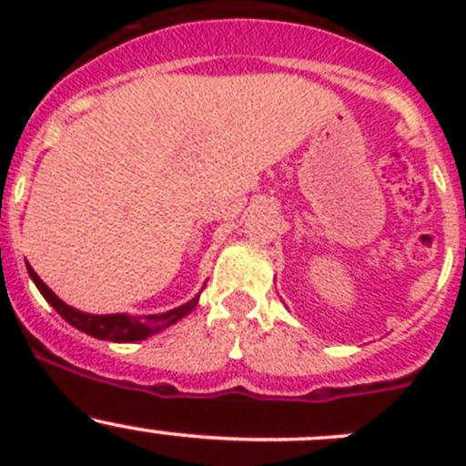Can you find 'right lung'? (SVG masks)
Segmentation results:
<instances>
[{
	"label": "right lung",
	"instance_id": "right-lung-1",
	"mask_svg": "<svg viewBox=\"0 0 466 466\" xmlns=\"http://www.w3.org/2000/svg\"><path fill=\"white\" fill-rule=\"evenodd\" d=\"M26 268H29L31 279L35 281L37 290L45 295L46 302H49L51 307H54L56 311L65 318V320L72 324V327L81 329V331H86L87 336L98 338V340H112V342L144 340V338L153 336V333L162 331V329L171 327V324L182 320V318H185L189 311H194V307L198 304V298H194L191 302L182 304V307L173 309V311L159 313V316L130 318V316H119V313H116V316H89V313H81V311H76V309L67 307L63 299H58L54 293H51L49 286H46L45 281L35 275V270H33L31 266H26Z\"/></svg>",
	"mask_w": 466,
	"mask_h": 466
}]
</instances>
